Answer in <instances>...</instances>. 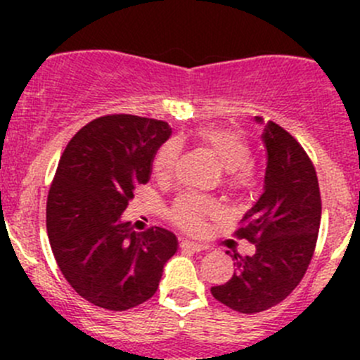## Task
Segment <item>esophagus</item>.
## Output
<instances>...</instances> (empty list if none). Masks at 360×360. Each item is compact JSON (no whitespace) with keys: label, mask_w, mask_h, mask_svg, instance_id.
I'll return each mask as SVG.
<instances>
[{"label":"esophagus","mask_w":360,"mask_h":360,"mask_svg":"<svg viewBox=\"0 0 360 360\" xmlns=\"http://www.w3.org/2000/svg\"><path fill=\"white\" fill-rule=\"evenodd\" d=\"M181 248L188 249V250H193V252H200L203 249L202 244H197V242H191V240H183L181 242Z\"/></svg>","instance_id":"obj_1"}]
</instances>
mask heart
<instances>
[{"label": "heart", "instance_id": "1", "mask_svg": "<svg viewBox=\"0 0 360 360\" xmlns=\"http://www.w3.org/2000/svg\"><path fill=\"white\" fill-rule=\"evenodd\" d=\"M195 141L219 160L221 167L224 169L223 181L226 188L233 191H249L256 186L257 169L250 162V144L244 134L231 129L205 127L195 134ZM177 158H179V144L176 141H167L153 160L155 176L160 181H169L176 172ZM217 214L219 207L212 198L193 193L181 195L170 209V217L174 223L195 233L202 231L207 219Z\"/></svg>", "mask_w": 360, "mask_h": 360}]
</instances>
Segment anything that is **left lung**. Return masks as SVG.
Here are the masks:
<instances>
[{
	"label": "left lung",
	"mask_w": 360,
	"mask_h": 360,
	"mask_svg": "<svg viewBox=\"0 0 360 360\" xmlns=\"http://www.w3.org/2000/svg\"><path fill=\"white\" fill-rule=\"evenodd\" d=\"M261 137L268 155L264 191L235 231L252 242L256 252L245 257L235 252L233 277L210 289L217 301L240 314L268 310L296 289L321 226V190L307 151L275 122L264 125Z\"/></svg>",
	"instance_id": "8db88e82"
}]
</instances>
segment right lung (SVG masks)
Listing matches in <instances>:
<instances>
[{
  "label": "right lung",
  "mask_w": 360,
  "mask_h": 360,
  "mask_svg": "<svg viewBox=\"0 0 360 360\" xmlns=\"http://www.w3.org/2000/svg\"><path fill=\"white\" fill-rule=\"evenodd\" d=\"M172 129L162 120L106 115L68 143L46 198V233L72 289L92 304L123 311L150 300L177 238L163 228L132 230L122 212L146 184Z\"/></svg>",
  "instance_id": "obj_1"
}]
</instances>
